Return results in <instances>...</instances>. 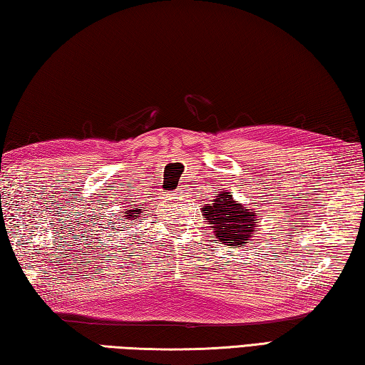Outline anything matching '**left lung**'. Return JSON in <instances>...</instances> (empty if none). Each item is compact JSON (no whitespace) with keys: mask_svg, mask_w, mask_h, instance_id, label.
<instances>
[{"mask_svg":"<svg viewBox=\"0 0 365 365\" xmlns=\"http://www.w3.org/2000/svg\"><path fill=\"white\" fill-rule=\"evenodd\" d=\"M203 216L222 245L243 246L256 233L259 215L233 200L232 192L224 190L219 192L210 206H205Z\"/></svg>","mask_w":365,"mask_h":365,"instance_id":"left-lung-1","label":"left lung"}]
</instances>
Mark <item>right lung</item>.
Returning <instances> with one entry per match:
<instances>
[{
	"instance_id": "obj_1",
	"label": "right lung",
	"mask_w": 365,
	"mask_h": 365,
	"mask_svg": "<svg viewBox=\"0 0 365 365\" xmlns=\"http://www.w3.org/2000/svg\"><path fill=\"white\" fill-rule=\"evenodd\" d=\"M141 212V210H136V208H133V210H128V212L125 211V216H130L132 219H135L136 217V215H140Z\"/></svg>"
}]
</instances>
